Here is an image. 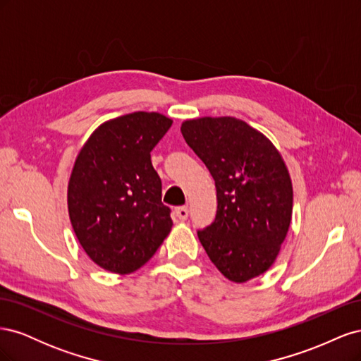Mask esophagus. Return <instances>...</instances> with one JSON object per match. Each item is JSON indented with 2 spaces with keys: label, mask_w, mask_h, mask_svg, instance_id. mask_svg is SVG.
<instances>
[{
  "label": "esophagus",
  "mask_w": 361,
  "mask_h": 361,
  "mask_svg": "<svg viewBox=\"0 0 361 361\" xmlns=\"http://www.w3.org/2000/svg\"><path fill=\"white\" fill-rule=\"evenodd\" d=\"M176 215H178L179 220L185 221V220H187V218H188V207H187V206H179V207H176Z\"/></svg>",
  "instance_id": "obj_1"
}]
</instances>
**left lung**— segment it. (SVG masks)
<instances>
[{
    "instance_id": "1",
    "label": "left lung",
    "mask_w": 361,
    "mask_h": 361,
    "mask_svg": "<svg viewBox=\"0 0 361 361\" xmlns=\"http://www.w3.org/2000/svg\"><path fill=\"white\" fill-rule=\"evenodd\" d=\"M180 133L215 180V220L197 232L207 256L235 283L264 274L292 218V182L280 152L235 117L185 120Z\"/></svg>"
}]
</instances>
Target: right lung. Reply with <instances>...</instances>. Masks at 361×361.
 <instances>
[{
	"mask_svg": "<svg viewBox=\"0 0 361 361\" xmlns=\"http://www.w3.org/2000/svg\"><path fill=\"white\" fill-rule=\"evenodd\" d=\"M173 120L137 111L102 123L73 164L68 207L73 232L96 265L129 274L155 255L171 231L150 152Z\"/></svg>",
	"mask_w": 361,
	"mask_h": 361,
	"instance_id": "1",
	"label": "right lung"
}]
</instances>
